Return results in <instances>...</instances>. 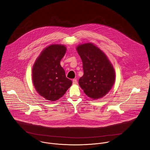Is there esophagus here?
<instances>
[{"mask_svg": "<svg viewBox=\"0 0 150 150\" xmlns=\"http://www.w3.org/2000/svg\"><path fill=\"white\" fill-rule=\"evenodd\" d=\"M78 84V82H77V80H76V79H73V84L76 85V84Z\"/></svg>", "mask_w": 150, "mask_h": 150, "instance_id": "1", "label": "esophagus"}]
</instances>
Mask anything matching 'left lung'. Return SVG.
<instances>
[{"label": "left lung", "instance_id": "1", "mask_svg": "<svg viewBox=\"0 0 150 150\" xmlns=\"http://www.w3.org/2000/svg\"><path fill=\"white\" fill-rule=\"evenodd\" d=\"M77 50L84 71L79 85L88 96L93 99L101 98L110 91L115 81L112 64L103 51L91 43L80 45Z\"/></svg>", "mask_w": 150, "mask_h": 150}]
</instances>
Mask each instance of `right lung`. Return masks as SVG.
Masks as SVG:
<instances>
[{
    "label": "right lung",
    "instance_id": "1",
    "mask_svg": "<svg viewBox=\"0 0 150 150\" xmlns=\"http://www.w3.org/2000/svg\"><path fill=\"white\" fill-rule=\"evenodd\" d=\"M66 51L64 45H51L43 50L33 66L34 86L36 91L48 100H58L72 84L60 64Z\"/></svg>",
    "mask_w": 150,
    "mask_h": 150
}]
</instances>
